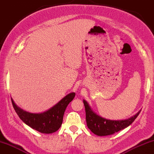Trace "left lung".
<instances>
[{
  "instance_id": "left-lung-1",
  "label": "left lung",
  "mask_w": 154,
  "mask_h": 154,
  "mask_svg": "<svg viewBox=\"0 0 154 154\" xmlns=\"http://www.w3.org/2000/svg\"><path fill=\"white\" fill-rule=\"evenodd\" d=\"M84 104L86 109V120L88 128L92 133L99 136L111 135L126 128L133 123L141 111L140 110L128 119L113 121L102 118L97 115L92 110L88 103L85 100H84Z\"/></svg>"
}]
</instances>
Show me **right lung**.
<instances>
[{
    "instance_id": "1",
    "label": "right lung",
    "mask_w": 154,
    "mask_h": 154,
    "mask_svg": "<svg viewBox=\"0 0 154 154\" xmlns=\"http://www.w3.org/2000/svg\"><path fill=\"white\" fill-rule=\"evenodd\" d=\"M75 96V92L69 93L48 110L38 114L23 110L16 106L12 99L11 102L17 114L24 123L39 132L51 134L57 131L62 125L66 108Z\"/></svg>"
}]
</instances>
